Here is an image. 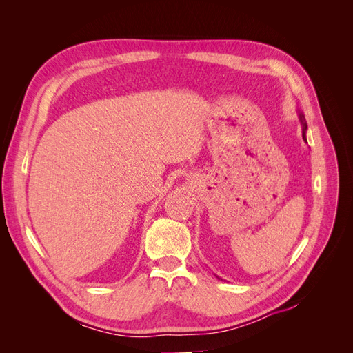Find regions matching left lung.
<instances>
[{"instance_id": "8db88e82", "label": "left lung", "mask_w": 353, "mask_h": 353, "mask_svg": "<svg viewBox=\"0 0 353 353\" xmlns=\"http://www.w3.org/2000/svg\"><path fill=\"white\" fill-rule=\"evenodd\" d=\"M301 119H302V122H303V140L306 141V138H305V131H306V123H305V121H303V116L301 114Z\"/></svg>"}]
</instances>
